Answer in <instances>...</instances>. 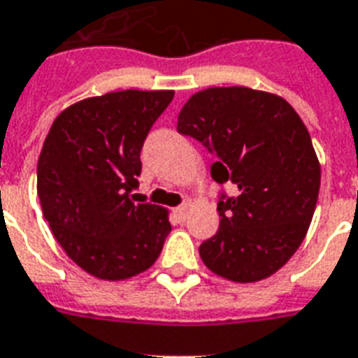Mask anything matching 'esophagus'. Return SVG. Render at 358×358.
<instances>
[{
	"mask_svg": "<svg viewBox=\"0 0 358 358\" xmlns=\"http://www.w3.org/2000/svg\"><path fill=\"white\" fill-rule=\"evenodd\" d=\"M173 217H176L177 222H185L188 217V207L187 205H181V207H177V209H173Z\"/></svg>",
	"mask_w": 358,
	"mask_h": 358,
	"instance_id": "1",
	"label": "esophagus"
}]
</instances>
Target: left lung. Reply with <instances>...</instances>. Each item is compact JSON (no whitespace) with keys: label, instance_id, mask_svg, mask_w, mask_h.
Wrapping results in <instances>:
<instances>
[{"label":"left lung","instance_id":"obj_1","mask_svg":"<svg viewBox=\"0 0 358 358\" xmlns=\"http://www.w3.org/2000/svg\"><path fill=\"white\" fill-rule=\"evenodd\" d=\"M177 130L217 157L215 181L237 188L199 246L205 267L239 284L268 278L297 252L317 203L321 166L303 119L267 91L209 87L188 99Z\"/></svg>","mask_w":358,"mask_h":358}]
</instances>
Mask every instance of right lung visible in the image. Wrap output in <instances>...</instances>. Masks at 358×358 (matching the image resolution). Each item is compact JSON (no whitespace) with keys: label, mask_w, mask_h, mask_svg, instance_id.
I'll list each match as a JSON object with an SVG mask.
<instances>
[{"label":"right lung","mask_w":358,"mask_h":358,"mask_svg":"<svg viewBox=\"0 0 358 358\" xmlns=\"http://www.w3.org/2000/svg\"><path fill=\"white\" fill-rule=\"evenodd\" d=\"M173 91L127 90L74 102L55 117L37 164V194L61 248L101 280L148 271L171 231L168 209L134 203L140 151Z\"/></svg>","instance_id":"right-lung-1"}]
</instances>
